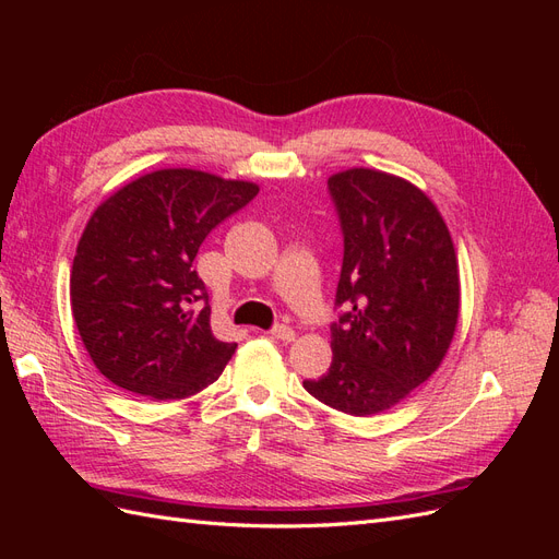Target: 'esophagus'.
<instances>
[{
	"instance_id": "esophagus-1",
	"label": "esophagus",
	"mask_w": 559,
	"mask_h": 559,
	"mask_svg": "<svg viewBox=\"0 0 559 559\" xmlns=\"http://www.w3.org/2000/svg\"><path fill=\"white\" fill-rule=\"evenodd\" d=\"M270 335L277 337V341L292 343L294 337H296V331H294V329H289V326H284V324H277V326H273V331H270Z\"/></svg>"
}]
</instances>
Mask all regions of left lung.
I'll return each mask as SVG.
<instances>
[{"label":"left lung","instance_id":"obj_1","mask_svg":"<svg viewBox=\"0 0 559 559\" xmlns=\"http://www.w3.org/2000/svg\"><path fill=\"white\" fill-rule=\"evenodd\" d=\"M345 253L333 361L302 386L331 408L389 411L441 366L460 319V265L441 212L415 183L368 167L329 177Z\"/></svg>","mask_w":559,"mask_h":559}]
</instances>
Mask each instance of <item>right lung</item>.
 <instances>
[{"label":"right lung","mask_w":559,"mask_h":559,"mask_svg":"<svg viewBox=\"0 0 559 559\" xmlns=\"http://www.w3.org/2000/svg\"><path fill=\"white\" fill-rule=\"evenodd\" d=\"M257 193L251 181L170 167L126 183L93 212L70 296L81 341L109 382L167 401L224 373L238 345L214 337L193 261L210 230Z\"/></svg>","instance_id":"1"}]
</instances>
